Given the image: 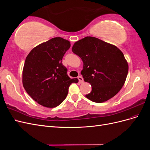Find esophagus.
<instances>
[{"label": "esophagus", "instance_id": "esophagus-1", "mask_svg": "<svg viewBox=\"0 0 150 150\" xmlns=\"http://www.w3.org/2000/svg\"><path fill=\"white\" fill-rule=\"evenodd\" d=\"M78 79H79V83H83L84 82V80H83V77H82V76H78Z\"/></svg>", "mask_w": 150, "mask_h": 150}]
</instances>
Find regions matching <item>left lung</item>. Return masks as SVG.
<instances>
[{
    "mask_svg": "<svg viewBox=\"0 0 150 150\" xmlns=\"http://www.w3.org/2000/svg\"><path fill=\"white\" fill-rule=\"evenodd\" d=\"M72 51L83 61L81 74L92 86L86 98L103 103L120 91L128 75V64L118 48L88 36L75 42Z\"/></svg>",
    "mask_w": 150,
    "mask_h": 150,
    "instance_id": "obj_1",
    "label": "left lung"
}]
</instances>
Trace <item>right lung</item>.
Segmentation results:
<instances>
[{
  "label": "right lung",
  "mask_w": 150,
  "mask_h": 150,
  "mask_svg": "<svg viewBox=\"0 0 150 150\" xmlns=\"http://www.w3.org/2000/svg\"><path fill=\"white\" fill-rule=\"evenodd\" d=\"M69 41L54 38L34 47L27 56L22 72L23 86L34 100L47 108L56 107L66 99L71 83L67 69L62 64Z\"/></svg>",
  "instance_id": "obj_1"
}]
</instances>
